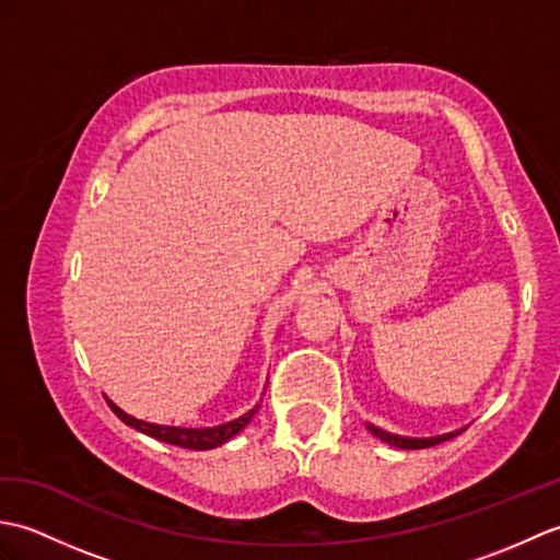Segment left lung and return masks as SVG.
<instances>
[{"label": "left lung", "mask_w": 560, "mask_h": 560, "mask_svg": "<svg viewBox=\"0 0 560 560\" xmlns=\"http://www.w3.org/2000/svg\"><path fill=\"white\" fill-rule=\"evenodd\" d=\"M365 428L371 431L375 438L383 440V443L392 445V447H399V450H423V447H433L438 443H445V440L459 435L464 428H457V431H450V433H443V435H431V438H411V435H397V433H389V431H383V428H377L373 423L365 421Z\"/></svg>", "instance_id": "8db88e82"}]
</instances>
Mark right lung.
Returning a JSON list of instances; mask_svg holds the SVG:
<instances>
[{"instance_id":"right-lung-1","label":"right lung","mask_w":560,"mask_h":560,"mask_svg":"<svg viewBox=\"0 0 560 560\" xmlns=\"http://www.w3.org/2000/svg\"><path fill=\"white\" fill-rule=\"evenodd\" d=\"M103 397H105V401H108V407L113 409L117 419L127 423L129 428H135V431L144 433L149 438H156V440H161V443L187 447V450H213L223 443H229L233 435L241 433L243 428L253 421V416L257 413L259 401H261L259 399L253 409L245 411L243 416H237V419H233V421H225L219 425H207V428H185V425H161V423L141 421V419H137V416L127 413L125 409L117 407V404L108 395H103Z\"/></svg>"}]
</instances>
